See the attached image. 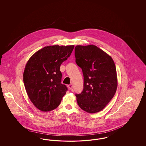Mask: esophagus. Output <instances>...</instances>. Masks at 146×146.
Instances as JSON below:
<instances>
[{"instance_id":"34e87169","label":"esophagus","mask_w":146,"mask_h":146,"mask_svg":"<svg viewBox=\"0 0 146 146\" xmlns=\"http://www.w3.org/2000/svg\"><path fill=\"white\" fill-rule=\"evenodd\" d=\"M68 88L70 89V90H72V89H73V85L72 84H70V85H68Z\"/></svg>"}]
</instances>
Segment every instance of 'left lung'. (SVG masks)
<instances>
[{
  "label": "left lung",
  "instance_id": "8db88e82",
  "mask_svg": "<svg viewBox=\"0 0 146 146\" xmlns=\"http://www.w3.org/2000/svg\"><path fill=\"white\" fill-rule=\"evenodd\" d=\"M76 62L83 73L84 89L76 94L80 108L90 113L102 111L114 96L117 70L111 57L94 45H76Z\"/></svg>",
  "mask_w": 146,
  "mask_h": 146
}]
</instances>
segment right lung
<instances>
[{
  "label": "right lung",
  "mask_w": 146,
  "mask_h": 146,
  "mask_svg": "<svg viewBox=\"0 0 146 146\" xmlns=\"http://www.w3.org/2000/svg\"><path fill=\"white\" fill-rule=\"evenodd\" d=\"M74 45L45 46L31 57L23 72V83L28 97L38 110L56 109L67 90L61 84L62 63L70 57Z\"/></svg>",
  "instance_id": "obj_1"
}]
</instances>
